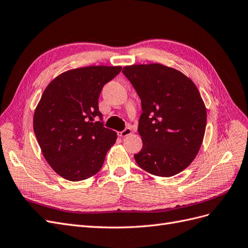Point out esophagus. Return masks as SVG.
Masks as SVG:
<instances>
[{
  "label": "esophagus",
  "mask_w": 248,
  "mask_h": 248,
  "mask_svg": "<svg viewBox=\"0 0 248 248\" xmlns=\"http://www.w3.org/2000/svg\"><path fill=\"white\" fill-rule=\"evenodd\" d=\"M131 133H132L131 128H129V127H127V128H125L123 131H121V132H118V136H119V137H121V138H125V137H128V136H130Z\"/></svg>",
  "instance_id": "1"
}]
</instances>
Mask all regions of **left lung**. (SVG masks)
Returning a JSON list of instances; mask_svg holds the SVG:
<instances>
[{
  "label": "left lung",
  "mask_w": 248,
  "mask_h": 248,
  "mask_svg": "<svg viewBox=\"0 0 248 248\" xmlns=\"http://www.w3.org/2000/svg\"><path fill=\"white\" fill-rule=\"evenodd\" d=\"M123 73L141 101L139 167L158 177H171L196 158L204 140L207 110L194 82L158 63L125 66Z\"/></svg>",
  "instance_id": "1"
}]
</instances>
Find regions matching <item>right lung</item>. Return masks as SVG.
I'll return each instance as SVG.
<instances>
[{
    "mask_svg": "<svg viewBox=\"0 0 248 248\" xmlns=\"http://www.w3.org/2000/svg\"><path fill=\"white\" fill-rule=\"evenodd\" d=\"M121 66H88L52 79L37 104L33 126L47 163L58 175L80 181L98 172L117 133L101 122L98 98Z\"/></svg>",
    "mask_w": 248,
    "mask_h": 248,
    "instance_id": "obj_1",
    "label": "right lung"
}]
</instances>
